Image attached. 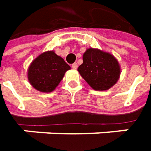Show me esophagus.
<instances>
[{"instance_id":"obj_1","label":"esophagus","mask_w":151,"mask_h":151,"mask_svg":"<svg viewBox=\"0 0 151 151\" xmlns=\"http://www.w3.org/2000/svg\"><path fill=\"white\" fill-rule=\"evenodd\" d=\"M71 67H72L74 70H76V69H77V67H78V65H77V64H76V63H74V64L71 65Z\"/></svg>"}]
</instances>
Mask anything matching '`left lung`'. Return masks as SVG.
<instances>
[{
  "mask_svg": "<svg viewBox=\"0 0 151 151\" xmlns=\"http://www.w3.org/2000/svg\"><path fill=\"white\" fill-rule=\"evenodd\" d=\"M78 71L94 90L105 91L118 81L120 67L113 55L91 48L84 53L83 63L78 67Z\"/></svg>",
  "mask_w": 151,
  "mask_h": 151,
  "instance_id": "left-lung-1",
  "label": "left lung"
}]
</instances>
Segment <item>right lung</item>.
Listing matches in <instances>:
<instances>
[{"label":"right lung","mask_w":151,"mask_h":151,"mask_svg":"<svg viewBox=\"0 0 151 151\" xmlns=\"http://www.w3.org/2000/svg\"><path fill=\"white\" fill-rule=\"evenodd\" d=\"M70 69V65L54 51H47L32 61L27 76L30 84L36 90L50 92L55 90Z\"/></svg>","instance_id":"right-lung-1"}]
</instances>
